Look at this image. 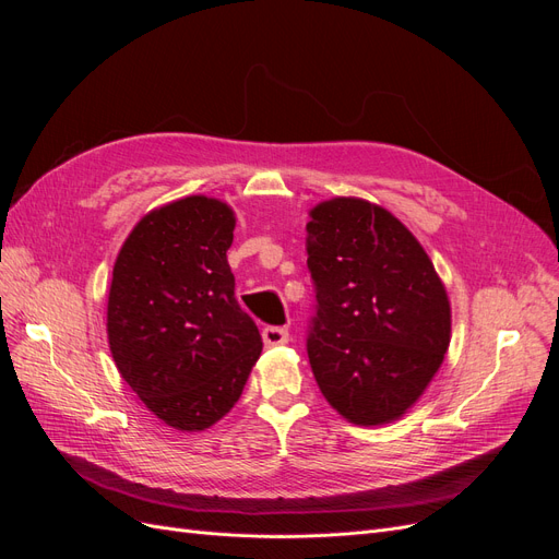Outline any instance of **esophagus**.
<instances>
[{
	"instance_id": "esophagus-1",
	"label": "esophagus",
	"mask_w": 559,
	"mask_h": 559,
	"mask_svg": "<svg viewBox=\"0 0 559 559\" xmlns=\"http://www.w3.org/2000/svg\"><path fill=\"white\" fill-rule=\"evenodd\" d=\"M263 343L265 347H280L289 343V331L280 326H267L263 329Z\"/></svg>"
}]
</instances>
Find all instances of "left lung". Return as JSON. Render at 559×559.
<instances>
[{
	"label": "left lung",
	"instance_id": "left-lung-1",
	"mask_svg": "<svg viewBox=\"0 0 559 559\" xmlns=\"http://www.w3.org/2000/svg\"><path fill=\"white\" fill-rule=\"evenodd\" d=\"M306 230L317 286L308 357L321 394L352 425L396 421L450 347L445 284L415 235L376 202L321 200Z\"/></svg>",
	"mask_w": 559,
	"mask_h": 559
}]
</instances>
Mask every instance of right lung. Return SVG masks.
<instances>
[{
	"label": "right lung",
	"mask_w": 559,
	"mask_h": 559,
	"mask_svg": "<svg viewBox=\"0 0 559 559\" xmlns=\"http://www.w3.org/2000/svg\"><path fill=\"white\" fill-rule=\"evenodd\" d=\"M228 202L186 195L146 212L114 263L107 341L118 373L163 425L198 433L242 396L263 341L235 300Z\"/></svg>",
	"instance_id": "add662e5"
}]
</instances>
